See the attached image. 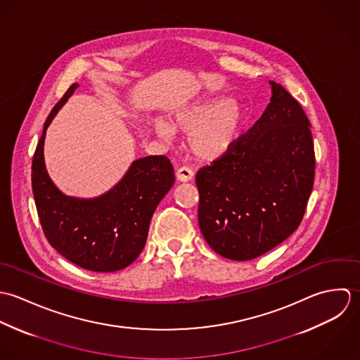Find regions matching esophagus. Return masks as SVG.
<instances>
[{
  "mask_svg": "<svg viewBox=\"0 0 360 360\" xmlns=\"http://www.w3.org/2000/svg\"><path fill=\"white\" fill-rule=\"evenodd\" d=\"M192 178H193V171H192V168H189V167H186V165L178 168V171H176V179H178V181H181V182H188V181H191Z\"/></svg>",
  "mask_w": 360,
  "mask_h": 360,
  "instance_id": "obj_1",
  "label": "esophagus"
}]
</instances>
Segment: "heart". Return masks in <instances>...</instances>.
Instances as JSON below:
<instances>
[{
  "mask_svg": "<svg viewBox=\"0 0 360 360\" xmlns=\"http://www.w3.org/2000/svg\"><path fill=\"white\" fill-rule=\"evenodd\" d=\"M245 117V108L239 103L214 101L176 115L171 127L189 134V150L196 158L212 161L225 154L238 141ZM154 129L164 138L171 135V128L161 120L154 121Z\"/></svg>",
  "mask_w": 360,
  "mask_h": 360,
  "instance_id": "1",
  "label": "heart"
}]
</instances>
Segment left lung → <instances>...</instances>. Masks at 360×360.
<instances>
[{"mask_svg":"<svg viewBox=\"0 0 360 360\" xmlns=\"http://www.w3.org/2000/svg\"><path fill=\"white\" fill-rule=\"evenodd\" d=\"M256 124L196 174L199 225L222 257L252 260L302 222L314 184L310 122L280 83Z\"/></svg>","mask_w":360,"mask_h":360,"instance_id":"left-lung-1","label":"left lung"}]
</instances>
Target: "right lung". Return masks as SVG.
Segmentation results:
<instances>
[{"instance_id":"obj_1","label":"right lung","mask_w":360,"mask_h":360,"mask_svg":"<svg viewBox=\"0 0 360 360\" xmlns=\"http://www.w3.org/2000/svg\"><path fill=\"white\" fill-rule=\"evenodd\" d=\"M76 87L73 83L44 122L32 161V189L50 245L82 269L111 273L128 267L143 250L151 216L174 185V168L168 157L148 155L134 161L122 181L97 199L63 195L47 175L43 144L47 127Z\"/></svg>"}]
</instances>
